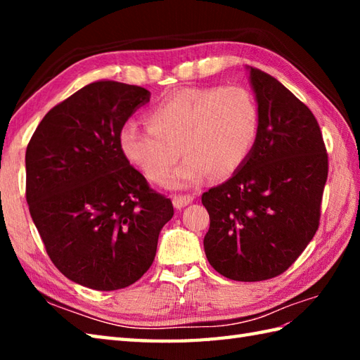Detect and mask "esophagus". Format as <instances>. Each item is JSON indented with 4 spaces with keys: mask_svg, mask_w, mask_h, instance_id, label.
Listing matches in <instances>:
<instances>
[{
    "mask_svg": "<svg viewBox=\"0 0 360 360\" xmlns=\"http://www.w3.org/2000/svg\"><path fill=\"white\" fill-rule=\"evenodd\" d=\"M193 200H195L193 195H178V196H173V205L176 209H182L190 202H193Z\"/></svg>",
    "mask_w": 360,
    "mask_h": 360,
    "instance_id": "1",
    "label": "esophagus"
}]
</instances>
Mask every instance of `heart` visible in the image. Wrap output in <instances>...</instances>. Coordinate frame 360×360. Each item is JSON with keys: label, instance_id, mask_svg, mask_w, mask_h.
Returning <instances> with one entry per match:
<instances>
[{"label": "heart", "instance_id": "1", "mask_svg": "<svg viewBox=\"0 0 360 360\" xmlns=\"http://www.w3.org/2000/svg\"><path fill=\"white\" fill-rule=\"evenodd\" d=\"M255 97L241 86L176 91L148 111V125L127 120L119 147L145 178L162 182L181 153L186 156L165 186H201L210 174L229 178L250 156L258 137Z\"/></svg>", "mask_w": 360, "mask_h": 360}]
</instances>
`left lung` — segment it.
Masks as SVG:
<instances>
[{"label": "left lung", "instance_id": "left-lung-1", "mask_svg": "<svg viewBox=\"0 0 360 360\" xmlns=\"http://www.w3.org/2000/svg\"><path fill=\"white\" fill-rule=\"evenodd\" d=\"M246 72L258 137L240 170L202 195L210 217L204 252L224 277L262 281L285 272L316 235L328 156L308 106L272 75Z\"/></svg>", "mask_w": 360, "mask_h": 360}]
</instances>
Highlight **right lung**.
<instances>
[{
  "label": "right lung",
  "mask_w": 360,
  "mask_h": 360,
  "mask_svg": "<svg viewBox=\"0 0 360 360\" xmlns=\"http://www.w3.org/2000/svg\"><path fill=\"white\" fill-rule=\"evenodd\" d=\"M150 91L94 82L46 114L26 150V200L52 263L96 290L133 285L148 271L173 217L119 147V129Z\"/></svg>",
  "instance_id": "1"
}]
</instances>
